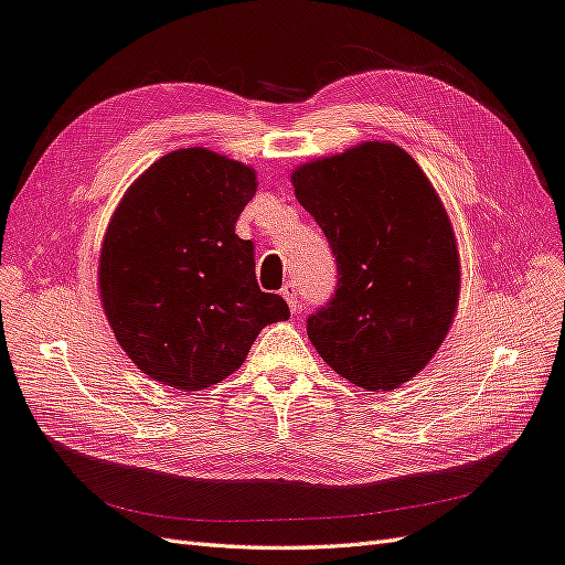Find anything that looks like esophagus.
<instances>
[{
    "label": "esophagus",
    "instance_id": "obj_1",
    "mask_svg": "<svg viewBox=\"0 0 565 565\" xmlns=\"http://www.w3.org/2000/svg\"><path fill=\"white\" fill-rule=\"evenodd\" d=\"M280 295L285 297L287 305H290V311L297 313V311H299V299H297V287H295V282H287V285L282 287V290H280Z\"/></svg>",
    "mask_w": 565,
    "mask_h": 565
}]
</instances>
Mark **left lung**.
Masks as SVG:
<instances>
[{
	"instance_id": "obj_1",
	"label": "left lung",
	"mask_w": 565,
	"mask_h": 565,
	"mask_svg": "<svg viewBox=\"0 0 565 565\" xmlns=\"http://www.w3.org/2000/svg\"><path fill=\"white\" fill-rule=\"evenodd\" d=\"M292 184L338 264L333 299L307 319L311 345L354 386H403L458 309V244L441 199L412 156L381 141L299 164Z\"/></svg>"
}]
</instances>
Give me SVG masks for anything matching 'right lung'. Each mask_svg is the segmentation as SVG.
<instances>
[{"instance_id":"1","label":"right lung","mask_w":565,"mask_h":565,"mask_svg":"<svg viewBox=\"0 0 565 565\" xmlns=\"http://www.w3.org/2000/svg\"><path fill=\"white\" fill-rule=\"evenodd\" d=\"M256 172L179 148L136 179L109 220L98 285L113 333L146 376L203 391L244 364L268 323L290 319L256 282L254 244L235 223Z\"/></svg>"}]
</instances>
